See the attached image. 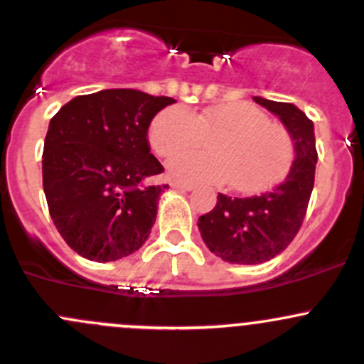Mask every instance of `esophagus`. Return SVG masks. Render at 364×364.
Masks as SVG:
<instances>
[{
  "instance_id": "34e87169",
  "label": "esophagus",
  "mask_w": 364,
  "mask_h": 364,
  "mask_svg": "<svg viewBox=\"0 0 364 364\" xmlns=\"http://www.w3.org/2000/svg\"><path fill=\"white\" fill-rule=\"evenodd\" d=\"M171 186L176 190H181V192H192L193 190V185H186V183H179V181H172Z\"/></svg>"
}]
</instances>
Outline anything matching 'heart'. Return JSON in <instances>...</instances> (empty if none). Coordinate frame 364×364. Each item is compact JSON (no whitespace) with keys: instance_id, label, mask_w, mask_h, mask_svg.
I'll list each match as a JSON object with an SVG mask.
<instances>
[{"instance_id":"obj_1","label":"heart","mask_w":364,"mask_h":364,"mask_svg":"<svg viewBox=\"0 0 364 364\" xmlns=\"http://www.w3.org/2000/svg\"><path fill=\"white\" fill-rule=\"evenodd\" d=\"M209 154H182L196 147L200 137ZM148 141L159 156L168 160L167 172L183 183H216L240 193H255L277 185L291 168L294 146L280 124L247 102H225L199 112L167 107L153 117Z\"/></svg>"}]
</instances>
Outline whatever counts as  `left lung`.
I'll return each instance as SVG.
<instances>
[{
    "label": "left lung",
    "mask_w": 364,
    "mask_h": 364,
    "mask_svg": "<svg viewBox=\"0 0 364 364\" xmlns=\"http://www.w3.org/2000/svg\"><path fill=\"white\" fill-rule=\"evenodd\" d=\"M259 105L277 114L294 142L296 159L287 178L260 196L227 197L199 218L205 247L230 264H262L282 253L301 229L314 190L315 149L314 123L294 104L253 97Z\"/></svg>",
    "instance_id": "1"
}]
</instances>
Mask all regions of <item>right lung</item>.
I'll return each instance as SVG.
<instances>
[{
	"label": "right lung",
	"instance_id": "1",
	"mask_svg": "<svg viewBox=\"0 0 364 364\" xmlns=\"http://www.w3.org/2000/svg\"><path fill=\"white\" fill-rule=\"evenodd\" d=\"M174 102L137 90H104L75 97L50 119L43 192L58 232L84 259H123L148 240L168 186L149 183L164 167L149 153L148 128Z\"/></svg>",
	"mask_w": 364,
	"mask_h": 364
}]
</instances>
